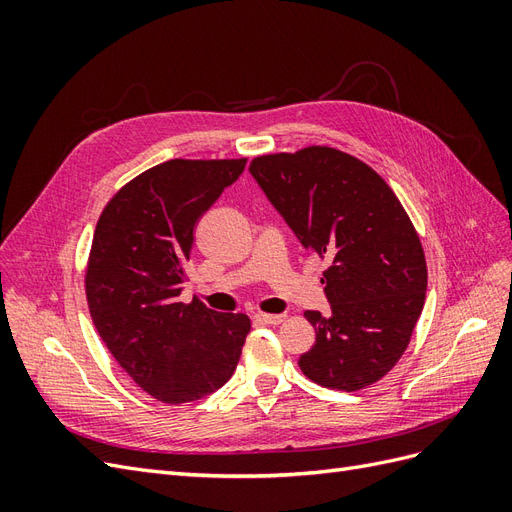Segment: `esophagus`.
Returning a JSON list of instances; mask_svg holds the SVG:
<instances>
[{"mask_svg": "<svg viewBox=\"0 0 512 512\" xmlns=\"http://www.w3.org/2000/svg\"><path fill=\"white\" fill-rule=\"evenodd\" d=\"M254 320H256L258 324H280V322L284 320V316H282V314H265V312H258V314L254 316Z\"/></svg>", "mask_w": 512, "mask_h": 512, "instance_id": "34e87169", "label": "esophagus"}]
</instances>
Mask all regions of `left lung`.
Returning <instances> with one entry per match:
<instances>
[{"label": "left lung", "mask_w": 512, "mask_h": 512, "mask_svg": "<svg viewBox=\"0 0 512 512\" xmlns=\"http://www.w3.org/2000/svg\"><path fill=\"white\" fill-rule=\"evenodd\" d=\"M250 170L294 235L329 262L320 282L331 314L305 312L316 344L301 371L346 393L378 382L425 305V252L404 205L374 168L327 145L267 153Z\"/></svg>", "instance_id": "8db88e82"}]
</instances>
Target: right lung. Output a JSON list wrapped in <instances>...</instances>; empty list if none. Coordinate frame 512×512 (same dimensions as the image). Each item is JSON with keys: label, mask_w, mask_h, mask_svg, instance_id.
Instances as JSON below:
<instances>
[{"label": "right lung", "mask_w": 512, "mask_h": 512, "mask_svg": "<svg viewBox=\"0 0 512 512\" xmlns=\"http://www.w3.org/2000/svg\"><path fill=\"white\" fill-rule=\"evenodd\" d=\"M245 162H162L119 188L96 224L85 267L91 320L121 369L162 404L218 391L250 333L245 314L179 301L196 224Z\"/></svg>", "instance_id": "add662e5"}]
</instances>
